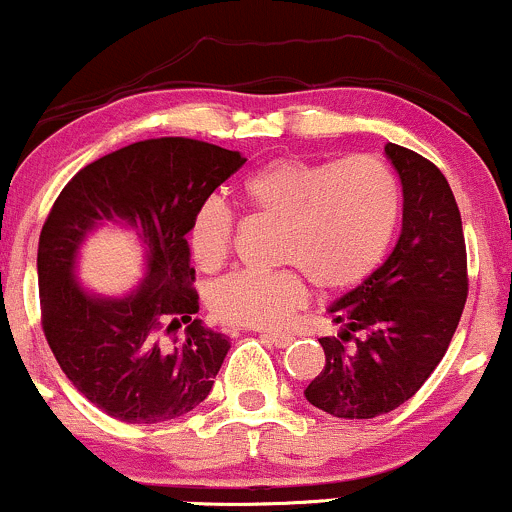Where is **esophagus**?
<instances>
[{
    "instance_id": "1",
    "label": "esophagus",
    "mask_w": 512,
    "mask_h": 512,
    "mask_svg": "<svg viewBox=\"0 0 512 512\" xmlns=\"http://www.w3.org/2000/svg\"><path fill=\"white\" fill-rule=\"evenodd\" d=\"M263 339H266V342H271V344H276L278 349H283V346H288L290 342H293V334H280V332H266L263 334Z\"/></svg>"
}]
</instances>
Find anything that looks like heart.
Returning <instances> with one entry per match:
<instances>
[{
  "label": "heart",
  "mask_w": 512,
  "mask_h": 512,
  "mask_svg": "<svg viewBox=\"0 0 512 512\" xmlns=\"http://www.w3.org/2000/svg\"><path fill=\"white\" fill-rule=\"evenodd\" d=\"M241 202L280 222V271H239L212 288L210 307L227 324L280 329L305 305V273L320 290H346L376 271L386 256L400 212L393 170L376 156L315 163L285 156L254 170L241 185ZM234 241L227 205L210 200L190 222L192 261L217 271Z\"/></svg>",
  "instance_id": "1"
}]
</instances>
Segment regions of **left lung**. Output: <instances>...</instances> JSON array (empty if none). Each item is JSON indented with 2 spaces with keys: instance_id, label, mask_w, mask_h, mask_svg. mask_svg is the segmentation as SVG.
Returning <instances> with one entry per match:
<instances>
[{
  "instance_id": "obj_1",
  "label": "left lung",
  "mask_w": 512,
  "mask_h": 512,
  "mask_svg": "<svg viewBox=\"0 0 512 512\" xmlns=\"http://www.w3.org/2000/svg\"><path fill=\"white\" fill-rule=\"evenodd\" d=\"M386 156L403 185L398 244L329 305L342 332L320 339L327 364L305 388L315 408L346 420L395 410L422 388L447 354L469 295L464 229L447 178L410 148L386 144Z\"/></svg>"
}]
</instances>
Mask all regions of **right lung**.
<instances>
[{
  "label": "right lung",
  "mask_w": 512,
  "mask_h": 512,
  "mask_svg": "<svg viewBox=\"0 0 512 512\" xmlns=\"http://www.w3.org/2000/svg\"><path fill=\"white\" fill-rule=\"evenodd\" d=\"M244 163L205 141L148 139L97 158L53 202L36 263L43 334L73 386L114 420H175L210 395L229 339L195 317L185 236ZM102 221L131 226L145 246V280L122 299L90 294L74 278L81 241Z\"/></svg>",
  "instance_id": "add662e5"
}]
</instances>
